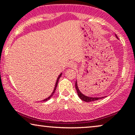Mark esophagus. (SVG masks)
Returning <instances> with one entry per match:
<instances>
[{
	"mask_svg": "<svg viewBox=\"0 0 135 135\" xmlns=\"http://www.w3.org/2000/svg\"><path fill=\"white\" fill-rule=\"evenodd\" d=\"M68 66L70 68H75L76 67V64L74 63V62H72V61H70V62H69V64H68Z\"/></svg>",
	"mask_w": 135,
	"mask_h": 135,
	"instance_id": "esophagus-1",
	"label": "esophagus"
}]
</instances>
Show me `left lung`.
Returning a JSON list of instances; mask_svg holds the SVG:
<instances>
[{
  "label": "left lung",
  "mask_w": 135,
  "mask_h": 135,
  "mask_svg": "<svg viewBox=\"0 0 135 135\" xmlns=\"http://www.w3.org/2000/svg\"><path fill=\"white\" fill-rule=\"evenodd\" d=\"M116 37L117 38V36L115 35ZM75 89H76L77 90V94H78L79 97L80 98V99H81L84 102H94V101H97L98 100H100V99L102 98H103L104 97H87V96L84 95V94L82 93L81 92H80L79 89V87H78V85H77V81L76 80V82H75Z\"/></svg>",
  "instance_id": "left-lung-1"
}]
</instances>
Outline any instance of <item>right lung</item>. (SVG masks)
<instances>
[{
	"instance_id": "add662e5",
	"label": "right lung",
	"mask_w": 135,
	"mask_h": 135,
	"mask_svg": "<svg viewBox=\"0 0 135 135\" xmlns=\"http://www.w3.org/2000/svg\"><path fill=\"white\" fill-rule=\"evenodd\" d=\"M61 74H62V73H61V74H60V75H59V76L58 77V78H57L55 86V88H54V90H53V91H52V94H51V95L49 96V97H48L47 98H46V99H44V100H42L43 102H46V101H47V100H49V99H50L51 98V97H52V95H53V94H54V93H55V90H56V89L57 85H58V80H59V79H60V77H61Z\"/></svg>"
}]
</instances>
